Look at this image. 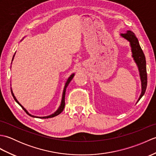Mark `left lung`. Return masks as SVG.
I'll list each match as a JSON object with an SVG mask.
<instances>
[{
	"instance_id": "left-lung-1",
	"label": "left lung",
	"mask_w": 156,
	"mask_h": 156,
	"mask_svg": "<svg viewBox=\"0 0 156 156\" xmlns=\"http://www.w3.org/2000/svg\"><path fill=\"white\" fill-rule=\"evenodd\" d=\"M121 35V37L126 39L127 41L130 42L132 54H133L132 56H133L135 63L137 64L139 71H140V75L141 81V94L137 101V102H139V101L140 100L145 94L147 84V75L145 57L144 51L141 49L140 44H139L138 39L133 32L127 31L125 34H122Z\"/></svg>"
}]
</instances>
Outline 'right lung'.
Segmentation results:
<instances>
[{"mask_svg":"<svg viewBox=\"0 0 156 156\" xmlns=\"http://www.w3.org/2000/svg\"><path fill=\"white\" fill-rule=\"evenodd\" d=\"M14 56H15V55H13V58H12V59H13V58H14ZM74 74H72L70 76H69V77L68 78V80H67V82H66V84H65V87H64V91H63V94H62V102H61V105H60V107H59V108L58 109L57 111H56V112H55L54 114H52V115H49V116H47V117H35V116H34V115H30L29 113V112H27V111L26 110V109L23 107V106L19 103V102H18V101L16 100V98H15V95H14V94H13V92H12V89H11V93H12V97H13V98H14V99H15V101L17 102V103L21 106V107H22V108L23 109V110H24L25 112H26V113H27V115H29V116H31V117H37V118H41V119H48V118H51V117H55V116H57V115H59L61 113V112L63 111V110H64V107H65V94H66V88H67V87L68 86V84H69V82H70V81L72 80V78H74Z\"/></svg>","mask_w":156,"mask_h":156,"instance_id":"right-lung-1","label":"right lung"}]
</instances>
